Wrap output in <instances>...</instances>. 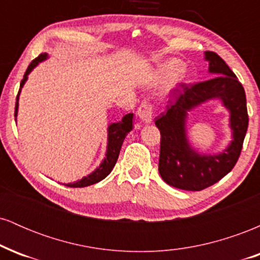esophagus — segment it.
Listing matches in <instances>:
<instances>
[{
    "mask_svg": "<svg viewBox=\"0 0 260 260\" xmlns=\"http://www.w3.org/2000/svg\"><path fill=\"white\" fill-rule=\"evenodd\" d=\"M137 113H138L140 120L144 121L145 123H150L154 116V104L149 103V101H143L138 107Z\"/></svg>",
    "mask_w": 260,
    "mask_h": 260,
    "instance_id": "1",
    "label": "esophagus"
}]
</instances>
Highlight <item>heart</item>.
I'll return each instance as SVG.
<instances>
[{"label":"heart","mask_w":260,"mask_h":260,"mask_svg":"<svg viewBox=\"0 0 260 260\" xmlns=\"http://www.w3.org/2000/svg\"><path fill=\"white\" fill-rule=\"evenodd\" d=\"M180 63L177 61H171L169 63H166L161 70V79H168L170 77H172V83H180L183 79V76H182L181 72H178L180 70Z\"/></svg>","instance_id":"obj_1"}]
</instances>
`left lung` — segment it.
Segmentation results:
<instances>
[{
    "label": "left lung",
    "instance_id": "8db88e82",
    "mask_svg": "<svg viewBox=\"0 0 260 260\" xmlns=\"http://www.w3.org/2000/svg\"><path fill=\"white\" fill-rule=\"evenodd\" d=\"M209 72L213 79L186 84L178 83L170 90L166 111L155 120L160 131L159 172L170 186L183 190H202L219 182L235 168L248 127L246 92L236 74L215 52L207 51ZM221 99L232 112L234 140L219 155H199L185 137L186 111L210 99Z\"/></svg>",
    "mask_w": 260,
    "mask_h": 260
}]
</instances>
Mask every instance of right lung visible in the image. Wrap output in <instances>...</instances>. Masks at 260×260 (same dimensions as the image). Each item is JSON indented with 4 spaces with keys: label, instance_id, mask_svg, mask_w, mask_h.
I'll list each match as a JSON object with an SVG mask.
<instances>
[{
    "label": "right lung",
    "instance_id": "add662e5",
    "mask_svg": "<svg viewBox=\"0 0 260 260\" xmlns=\"http://www.w3.org/2000/svg\"><path fill=\"white\" fill-rule=\"evenodd\" d=\"M46 56H47L46 53L44 52V53H41V55H39L35 59H32V61L30 62V64H29L28 68H26V71L24 73V78H23L22 82H20V88L24 85L25 80H26V78H28V74L31 72L32 68H34L35 66L39 63V62L44 61V59L46 58ZM19 92H20V89H19V91H18V95H17L14 117L17 116V111H18V96H19ZM132 120H133V113H128V115H126L123 118H122L121 122H118V123H112L111 126L109 127V144H107L106 157H105V160L103 161V164H101L99 168L95 170L91 175L86 176V177L82 178L80 181L74 182V183L66 184V186L73 187V188L86 187V186H90V184L98 183V182L104 180V178H105L106 176L112 171L113 166L116 165V161H117L118 155H120L121 147H122V144H123V140H124V138H126L127 134L129 133L133 128Z\"/></svg>",
    "mask_w": 260,
    "mask_h": 260
}]
</instances>
